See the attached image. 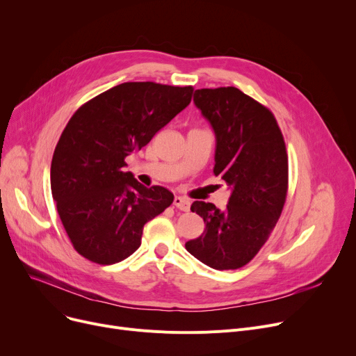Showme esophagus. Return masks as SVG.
<instances>
[{"instance_id":"34e87169","label":"esophagus","mask_w":356,"mask_h":356,"mask_svg":"<svg viewBox=\"0 0 356 356\" xmlns=\"http://www.w3.org/2000/svg\"><path fill=\"white\" fill-rule=\"evenodd\" d=\"M173 204L177 209H180L183 212H188L191 209V202L188 199L181 197V196H176L175 200H173Z\"/></svg>"}]
</instances>
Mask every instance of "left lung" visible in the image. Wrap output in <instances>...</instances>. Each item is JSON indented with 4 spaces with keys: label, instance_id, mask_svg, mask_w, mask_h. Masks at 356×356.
<instances>
[{
    "label": "left lung",
    "instance_id": "1",
    "mask_svg": "<svg viewBox=\"0 0 356 356\" xmlns=\"http://www.w3.org/2000/svg\"><path fill=\"white\" fill-rule=\"evenodd\" d=\"M193 102L213 129V173L231 196L223 211L192 203L207 228L186 250L211 268L236 270L257 255L282 215L289 181L284 138L273 112L234 86L197 89Z\"/></svg>",
    "mask_w": 356,
    "mask_h": 356
}]
</instances>
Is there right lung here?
Masks as SVG:
<instances>
[{
    "mask_svg": "<svg viewBox=\"0 0 356 356\" xmlns=\"http://www.w3.org/2000/svg\"><path fill=\"white\" fill-rule=\"evenodd\" d=\"M192 86L125 82L74 112L54 148L51 195L81 255L115 264L141 245L148 220L172 204L161 186L145 188L124 161L192 101Z\"/></svg>",
    "mask_w": 356,
    "mask_h": 356,
    "instance_id": "1",
    "label": "right lung"
}]
</instances>
